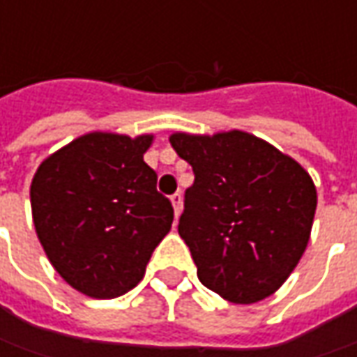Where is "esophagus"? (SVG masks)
<instances>
[{"instance_id": "1", "label": "esophagus", "mask_w": 357, "mask_h": 357, "mask_svg": "<svg viewBox=\"0 0 357 357\" xmlns=\"http://www.w3.org/2000/svg\"><path fill=\"white\" fill-rule=\"evenodd\" d=\"M171 202L172 208H174V216H181V213H183V195L181 192H174L171 197Z\"/></svg>"}]
</instances>
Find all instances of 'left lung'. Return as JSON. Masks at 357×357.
Listing matches in <instances>:
<instances>
[{
  "label": "left lung",
  "mask_w": 357,
  "mask_h": 357,
  "mask_svg": "<svg viewBox=\"0 0 357 357\" xmlns=\"http://www.w3.org/2000/svg\"><path fill=\"white\" fill-rule=\"evenodd\" d=\"M169 141L195 172L178 234L199 280L234 304L274 294L308 246L318 202L308 172L244 130Z\"/></svg>",
  "instance_id": "obj_1"
}]
</instances>
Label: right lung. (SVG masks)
<instances>
[{
    "label": "right lung",
    "mask_w": 357,
    "mask_h": 357,
    "mask_svg": "<svg viewBox=\"0 0 357 357\" xmlns=\"http://www.w3.org/2000/svg\"><path fill=\"white\" fill-rule=\"evenodd\" d=\"M153 135L89 132L47 157L31 183L37 238L63 280L91 298H117L143 280L171 230V200L143 160Z\"/></svg>",
    "instance_id": "right-lung-1"
}]
</instances>
